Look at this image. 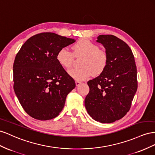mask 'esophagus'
<instances>
[{
  "label": "esophagus",
  "mask_w": 155,
  "mask_h": 155,
  "mask_svg": "<svg viewBox=\"0 0 155 155\" xmlns=\"http://www.w3.org/2000/svg\"><path fill=\"white\" fill-rule=\"evenodd\" d=\"M75 83H76V86H80V85L81 84H82V82H80V81H76V82H75Z\"/></svg>",
  "instance_id": "obj_1"
}]
</instances>
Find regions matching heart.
<instances>
[{
    "instance_id": "1",
    "label": "heart",
    "mask_w": 155,
    "mask_h": 155,
    "mask_svg": "<svg viewBox=\"0 0 155 155\" xmlns=\"http://www.w3.org/2000/svg\"><path fill=\"white\" fill-rule=\"evenodd\" d=\"M73 49L74 55L82 56L80 62L81 67L68 71L69 74L76 81L86 80L93 74L99 75L107 68L108 61L107 53L89 39L78 40L73 45ZM56 60L64 68H69L72 65L73 55L68 48L63 47L57 52Z\"/></svg>"
}]
</instances>
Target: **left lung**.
I'll return each instance as SVG.
<instances>
[{"label":"left lung","mask_w":155,"mask_h":155,"mask_svg":"<svg viewBox=\"0 0 155 155\" xmlns=\"http://www.w3.org/2000/svg\"><path fill=\"white\" fill-rule=\"evenodd\" d=\"M97 42L104 46L108 57L104 71L87 82L85 98L88 114L97 121L110 123L129 111L138 88L137 70L130 48L113 35H100Z\"/></svg>","instance_id":"8db88e82"}]
</instances>
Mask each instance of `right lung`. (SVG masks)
Returning a JSON list of instances; mask_svg holds the SVG:
<instances>
[{
  "instance_id": "add662e5",
  "label": "right lung",
  "mask_w": 155,
  "mask_h": 155,
  "mask_svg": "<svg viewBox=\"0 0 155 155\" xmlns=\"http://www.w3.org/2000/svg\"><path fill=\"white\" fill-rule=\"evenodd\" d=\"M75 42L52 32L30 38L14 60V89L25 111L30 116L45 121L58 116L66 97L76 86L56 60L61 48Z\"/></svg>"
}]
</instances>
